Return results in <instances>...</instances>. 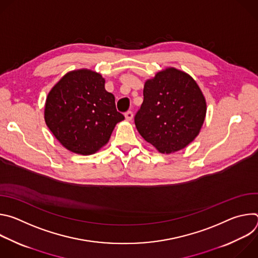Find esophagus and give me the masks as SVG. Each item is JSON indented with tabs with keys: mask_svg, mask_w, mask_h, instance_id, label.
<instances>
[{
	"mask_svg": "<svg viewBox=\"0 0 258 258\" xmlns=\"http://www.w3.org/2000/svg\"><path fill=\"white\" fill-rule=\"evenodd\" d=\"M124 116H125V119H126V120L131 121V120L133 119V117H134V113H133L132 111H126V112L124 113Z\"/></svg>",
	"mask_w": 258,
	"mask_h": 258,
	"instance_id": "34e87169",
	"label": "esophagus"
}]
</instances>
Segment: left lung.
<instances>
[{"mask_svg": "<svg viewBox=\"0 0 258 258\" xmlns=\"http://www.w3.org/2000/svg\"><path fill=\"white\" fill-rule=\"evenodd\" d=\"M144 100L135 115L140 135L161 153L190 144L199 134L206 102L196 82L175 68L158 72L144 86Z\"/></svg>", "mask_w": 258, "mask_h": 258, "instance_id": "left-lung-1", "label": "left lung"}]
</instances>
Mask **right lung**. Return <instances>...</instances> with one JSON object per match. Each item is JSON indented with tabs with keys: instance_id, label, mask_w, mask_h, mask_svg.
I'll return each instance as SVG.
<instances>
[{
	"instance_id": "add662e5",
	"label": "right lung",
	"mask_w": 258,
	"mask_h": 258,
	"mask_svg": "<svg viewBox=\"0 0 258 258\" xmlns=\"http://www.w3.org/2000/svg\"><path fill=\"white\" fill-rule=\"evenodd\" d=\"M104 85L99 73L82 69L65 75L48 95L46 123L71 152H97L109 141L115 124L124 119Z\"/></svg>"
}]
</instances>
